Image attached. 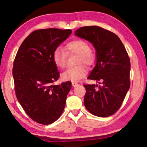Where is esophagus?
Returning <instances> with one entry per match:
<instances>
[{"label": "esophagus", "instance_id": "1", "mask_svg": "<svg viewBox=\"0 0 147 147\" xmlns=\"http://www.w3.org/2000/svg\"><path fill=\"white\" fill-rule=\"evenodd\" d=\"M72 85H73V87H76V86H78V84H77L76 82H72Z\"/></svg>", "mask_w": 147, "mask_h": 147}]
</instances>
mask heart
<instances>
[{"mask_svg": "<svg viewBox=\"0 0 147 147\" xmlns=\"http://www.w3.org/2000/svg\"><path fill=\"white\" fill-rule=\"evenodd\" d=\"M65 51L62 48L58 47L53 53V60L58 68L63 69L66 64L67 55H78L76 64L84 63L89 66L95 62V55L86 41L76 39L68 42L65 46ZM87 70L85 67L80 65L74 67L69 68L62 74V78L65 81L78 82L85 76Z\"/></svg>", "mask_w": 147, "mask_h": 147, "instance_id": "obj_1", "label": "heart"}]
</instances>
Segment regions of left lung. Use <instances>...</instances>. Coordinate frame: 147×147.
<instances>
[{"label": "left lung", "instance_id": "1", "mask_svg": "<svg viewBox=\"0 0 147 147\" xmlns=\"http://www.w3.org/2000/svg\"><path fill=\"white\" fill-rule=\"evenodd\" d=\"M90 42L96 50V65L87 78L98 84L84 85V105L98 117H108L118 110L130 87V62L119 37L98 26H85L74 32Z\"/></svg>", "mask_w": 147, "mask_h": 147}]
</instances>
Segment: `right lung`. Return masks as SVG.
<instances>
[{
    "instance_id": "add662e5",
    "label": "right lung",
    "mask_w": 147,
    "mask_h": 147,
    "mask_svg": "<svg viewBox=\"0 0 147 147\" xmlns=\"http://www.w3.org/2000/svg\"><path fill=\"white\" fill-rule=\"evenodd\" d=\"M71 33V29L56 28L34 31L23 41L15 58L13 76L17 100L38 123H53L64 110L71 82L53 84L60 74L53 53Z\"/></svg>"
}]
</instances>
